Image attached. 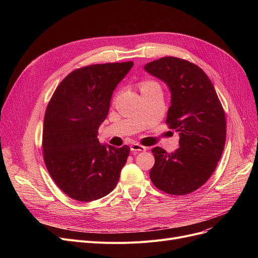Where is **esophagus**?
I'll return each instance as SVG.
<instances>
[{"label": "esophagus", "mask_w": 258, "mask_h": 258, "mask_svg": "<svg viewBox=\"0 0 258 258\" xmlns=\"http://www.w3.org/2000/svg\"><path fill=\"white\" fill-rule=\"evenodd\" d=\"M131 151L134 153H137V152H145L146 151V147L139 144V143H133L131 145Z\"/></svg>", "instance_id": "1"}]
</instances>
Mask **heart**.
<instances>
[{"instance_id":"obj_1","label":"heart","mask_w":258,"mask_h":258,"mask_svg":"<svg viewBox=\"0 0 258 258\" xmlns=\"http://www.w3.org/2000/svg\"><path fill=\"white\" fill-rule=\"evenodd\" d=\"M153 87H159V85L157 83H155V81H153V80H145V81H142V83L140 84L141 91L146 90V89H150V88H153Z\"/></svg>"}]
</instances>
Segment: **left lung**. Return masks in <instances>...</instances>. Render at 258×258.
<instances>
[{
	"label": "left lung",
	"mask_w": 258,
	"mask_h": 258,
	"mask_svg": "<svg viewBox=\"0 0 258 258\" xmlns=\"http://www.w3.org/2000/svg\"><path fill=\"white\" fill-rule=\"evenodd\" d=\"M144 69L163 80L171 92L166 124L180 135L172 154L154 147L153 184L169 195L185 196L204 185L216 168L226 142V117L209 77L197 64L162 57Z\"/></svg>",
	"instance_id": "obj_1"
}]
</instances>
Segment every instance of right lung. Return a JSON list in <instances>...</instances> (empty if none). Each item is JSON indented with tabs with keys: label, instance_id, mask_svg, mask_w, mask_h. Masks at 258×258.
Returning <instances> with one entry per match:
<instances>
[{
	"label": "right lung",
	"instance_id": "obj_1",
	"mask_svg": "<svg viewBox=\"0 0 258 258\" xmlns=\"http://www.w3.org/2000/svg\"><path fill=\"white\" fill-rule=\"evenodd\" d=\"M133 61L81 67L68 74L47 105L43 127V157L60 190L79 202L110 194L131 148L105 146L97 138L107 116L113 91Z\"/></svg>",
	"mask_w": 258,
	"mask_h": 258
}]
</instances>
